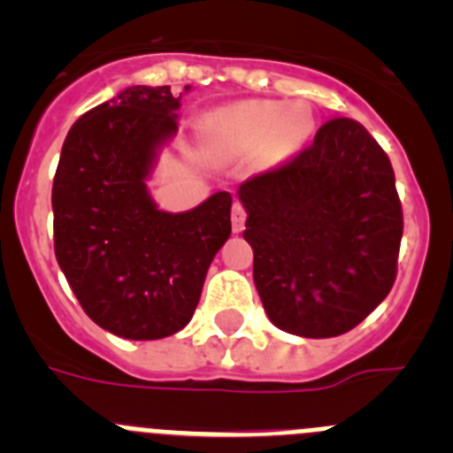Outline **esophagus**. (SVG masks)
I'll use <instances>...</instances> for the list:
<instances>
[{
  "label": "esophagus",
  "mask_w": 453,
  "mask_h": 453,
  "mask_svg": "<svg viewBox=\"0 0 453 453\" xmlns=\"http://www.w3.org/2000/svg\"><path fill=\"white\" fill-rule=\"evenodd\" d=\"M245 208L240 206V203H234V211H231V229H234V234H240V231L245 229Z\"/></svg>",
  "instance_id": "34e87169"
}]
</instances>
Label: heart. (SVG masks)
<instances>
[{
	"instance_id": "1",
	"label": "heart",
	"mask_w": 453,
	"mask_h": 453,
	"mask_svg": "<svg viewBox=\"0 0 453 453\" xmlns=\"http://www.w3.org/2000/svg\"><path fill=\"white\" fill-rule=\"evenodd\" d=\"M315 129L306 102L250 99L219 108L206 119V140L218 154L247 156L263 151L272 161L297 154Z\"/></svg>"
}]
</instances>
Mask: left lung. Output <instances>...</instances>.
<instances>
[{"label": "left lung", "mask_w": 453, "mask_h": 453, "mask_svg": "<svg viewBox=\"0 0 453 453\" xmlns=\"http://www.w3.org/2000/svg\"><path fill=\"white\" fill-rule=\"evenodd\" d=\"M267 318L334 338L388 297L403 234L395 172L361 122L322 124L313 145L238 188Z\"/></svg>", "instance_id": "obj_1"}]
</instances>
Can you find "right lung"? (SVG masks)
<instances>
[{
  "label": "right lung",
  "mask_w": 453,
  "mask_h": 453,
  "mask_svg": "<svg viewBox=\"0 0 453 453\" xmlns=\"http://www.w3.org/2000/svg\"><path fill=\"white\" fill-rule=\"evenodd\" d=\"M179 102L170 86L127 88L72 124L56 167V261L88 318L119 338L181 331L231 235L229 192L186 213L158 211L147 192Z\"/></svg>",
  "instance_id": "1"
}]
</instances>
